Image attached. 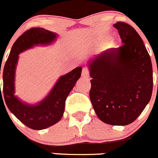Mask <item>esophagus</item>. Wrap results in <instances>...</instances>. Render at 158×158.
<instances>
[{
  "mask_svg": "<svg viewBox=\"0 0 158 158\" xmlns=\"http://www.w3.org/2000/svg\"><path fill=\"white\" fill-rule=\"evenodd\" d=\"M82 76L83 78H89V71L87 68H83L82 72Z\"/></svg>",
  "mask_w": 158,
  "mask_h": 158,
  "instance_id": "1",
  "label": "esophagus"
}]
</instances>
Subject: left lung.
I'll use <instances>...</instances> for the list:
<instances>
[{
    "label": "left lung",
    "instance_id": "1",
    "mask_svg": "<svg viewBox=\"0 0 158 158\" xmlns=\"http://www.w3.org/2000/svg\"><path fill=\"white\" fill-rule=\"evenodd\" d=\"M123 45L88 61L89 96L98 117L110 125L126 126L138 118L150 101L153 71L150 56L133 27L114 24Z\"/></svg>",
    "mask_w": 158,
    "mask_h": 158
}]
</instances>
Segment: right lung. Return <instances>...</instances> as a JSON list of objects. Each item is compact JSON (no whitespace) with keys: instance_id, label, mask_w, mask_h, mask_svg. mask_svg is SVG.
<instances>
[{"instance_id":"right-lung-1","label":"right lung","mask_w":158,"mask_h":158,"mask_svg":"<svg viewBox=\"0 0 158 158\" xmlns=\"http://www.w3.org/2000/svg\"><path fill=\"white\" fill-rule=\"evenodd\" d=\"M57 38L56 33L43 28H31L27 30L13 44L3 71V92L8 109L24 125L35 130L44 129L60 120L66 98L80 78L82 67L78 66L61 76L48 94L37 104H28L15 95V74L19 54L35 46L49 45ZM0 98H2L1 90Z\"/></svg>"}]
</instances>
